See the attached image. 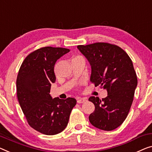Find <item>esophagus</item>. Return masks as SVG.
<instances>
[{
    "mask_svg": "<svg viewBox=\"0 0 152 152\" xmlns=\"http://www.w3.org/2000/svg\"><path fill=\"white\" fill-rule=\"evenodd\" d=\"M86 101H87V98H78V99H77V102L78 104L83 103Z\"/></svg>",
    "mask_w": 152,
    "mask_h": 152,
    "instance_id": "obj_1",
    "label": "esophagus"
}]
</instances>
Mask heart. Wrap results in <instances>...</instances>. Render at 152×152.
Returning <instances> with one entry per match:
<instances>
[{"instance_id":"b5f03b06","label":"heart","mask_w":152,"mask_h":152,"mask_svg":"<svg viewBox=\"0 0 152 152\" xmlns=\"http://www.w3.org/2000/svg\"><path fill=\"white\" fill-rule=\"evenodd\" d=\"M75 59H83V58L81 56H74L73 58H72V61L75 60Z\"/></svg>"}]
</instances>
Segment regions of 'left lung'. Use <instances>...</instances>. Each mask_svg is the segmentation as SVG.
I'll return each mask as SVG.
<instances>
[{"label":"left lung","mask_w":152,"mask_h":152,"mask_svg":"<svg viewBox=\"0 0 152 152\" xmlns=\"http://www.w3.org/2000/svg\"><path fill=\"white\" fill-rule=\"evenodd\" d=\"M77 48L91 66V82L108 92L102 99L94 96L89 98L95 105L89 117L90 123L100 130H115L125 121L134 99L137 76L132 60L123 49L109 43Z\"/></svg>","instance_id":"1"}]
</instances>
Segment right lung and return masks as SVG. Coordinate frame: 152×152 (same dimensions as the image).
<instances>
[{
    "label": "right lung",
    "mask_w": 152,
    "mask_h": 152,
    "mask_svg": "<svg viewBox=\"0 0 152 152\" xmlns=\"http://www.w3.org/2000/svg\"><path fill=\"white\" fill-rule=\"evenodd\" d=\"M69 50L43 47L24 58L16 80L18 102L28 125L42 134L54 135L61 132L68 124L76 99H53L51 84L55 83L54 64Z\"/></svg>",
    "instance_id": "obj_1"
}]
</instances>
